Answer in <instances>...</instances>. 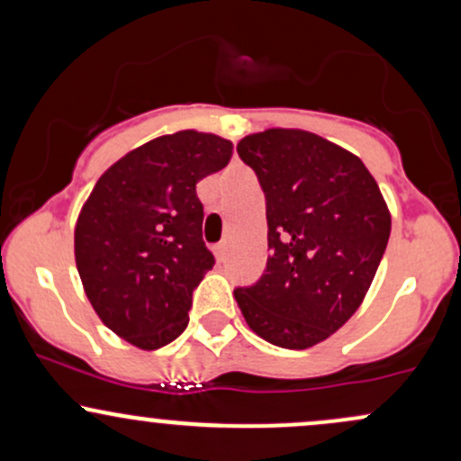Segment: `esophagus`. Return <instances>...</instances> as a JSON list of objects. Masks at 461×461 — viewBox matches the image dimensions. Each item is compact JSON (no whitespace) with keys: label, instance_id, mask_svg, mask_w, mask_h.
Listing matches in <instances>:
<instances>
[{"label":"esophagus","instance_id":"obj_1","mask_svg":"<svg viewBox=\"0 0 461 461\" xmlns=\"http://www.w3.org/2000/svg\"><path fill=\"white\" fill-rule=\"evenodd\" d=\"M214 256H216V260H219V262L225 260V256H227V242H219V245L214 247Z\"/></svg>","mask_w":461,"mask_h":461}]
</instances>
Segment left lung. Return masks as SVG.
<instances>
[{"label":"left lung","instance_id":"left-lung-1","mask_svg":"<svg viewBox=\"0 0 461 461\" xmlns=\"http://www.w3.org/2000/svg\"><path fill=\"white\" fill-rule=\"evenodd\" d=\"M267 197V271L236 288L247 325L282 348L327 340L366 297L390 238V212L357 156L305 130L238 142Z\"/></svg>","mask_w":461,"mask_h":461}]
</instances>
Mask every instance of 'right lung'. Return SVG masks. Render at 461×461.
<instances>
[{
    "mask_svg": "<svg viewBox=\"0 0 461 461\" xmlns=\"http://www.w3.org/2000/svg\"><path fill=\"white\" fill-rule=\"evenodd\" d=\"M230 140L184 130L136 147L95 184L76 223L84 293L108 330L156 351L186 330L193 290L214 267L197 182L231 158Z\"/></svg>",
    "mask_w": 461,
    "mask_h": 461,
    "instance_id": "1",
    "label": "right lung"
}]
</instances>
